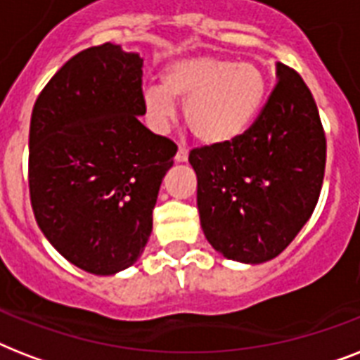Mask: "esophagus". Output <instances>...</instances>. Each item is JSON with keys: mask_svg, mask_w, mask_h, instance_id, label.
Segmentation results:
<instances>
[{"mask_svg": "<svg viewBox=\"0 0 360 360\" xmlns=\"http://www.w3.org/2000/svg\"><path fill=\"white\" fill-rule=\"evenodd\" d=\"M175 160L177 162H186L188 160V149L185 146H179V149L175 153Z\"/></svg>", "mask_w": 360, "mask_h": 360, "instance_id": "obj_1", "label": "esophagus"}]
</instances>
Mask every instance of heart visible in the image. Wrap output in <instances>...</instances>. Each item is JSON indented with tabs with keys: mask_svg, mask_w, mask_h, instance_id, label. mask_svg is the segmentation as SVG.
<instances>
[{
	"mask_svg": "<svg viewBox=\"0 0 360 360\" xmlns=\"http://www.w3.org/2000/svg\"><path fill=\"white\" fill-rule=\"evenodd\" d=\"M265 78L252 63H233L214 56H196L169 63L162 87L143 89V108L151 127L168 129L175 103H185L183 114L194 136L219 146L239 138L262 108Z\"/></svg>",
	"mask_w": 360,
	"mask_h": 360,
	"instance_id": "heart-1",
	"label": "heart"
}]
</instances>
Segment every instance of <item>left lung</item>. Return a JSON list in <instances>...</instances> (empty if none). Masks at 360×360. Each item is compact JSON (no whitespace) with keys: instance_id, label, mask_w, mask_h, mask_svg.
Instances as JSON below:
<instances>
[{"instance_id":"left-lung-1","label":"left lung","mask_w":360,"mask_h":360,"mask_svg":"<svg viewBox=\"0 0 360 360\" xmlns=\"http://www.w3.org/2000/svg\"><path fill=\"white\" fill-rule=\"evenodd\" d=\"M327 141L318 106L295 70L276 63V86L239 138L192 149L202 230L240 263L273 259L312 217Z\"/></svg>"}]
</instances>
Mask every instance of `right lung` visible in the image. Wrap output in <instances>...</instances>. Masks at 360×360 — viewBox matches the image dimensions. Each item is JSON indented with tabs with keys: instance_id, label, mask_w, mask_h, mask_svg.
<instances>
[{
	"instance_id": "add662e5",
	"label": "right lung",
	"mask_w": 360,
	"mask_h": 360,
	"mask_svg": "<svg viewBox=\"0 0 360 360\" xmlns=\"http://www.w3.org/2000/svg\"><path fill=\"white\" fill-rule=\"evenodd\" d=\"M140 53L104 42L70 58L42 89L30 124L35 220L72 265L108 276L134 265L177 146L140 123Z\"/></svg>"
}]
</instances>
